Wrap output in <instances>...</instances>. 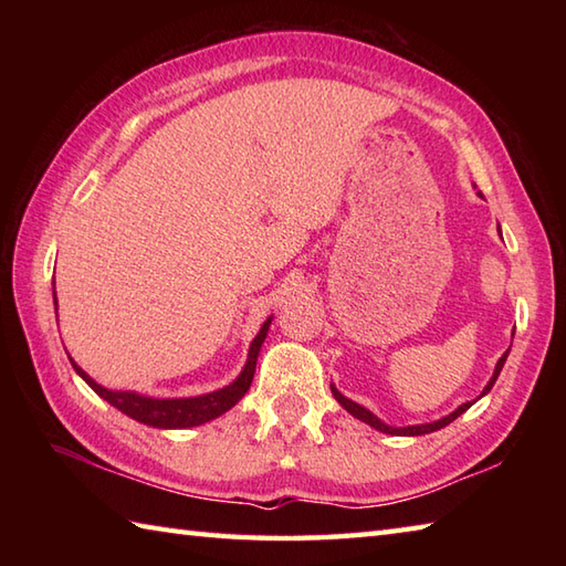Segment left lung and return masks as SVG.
Returning <instances> with one entry per match:
<instances>
[{"label":"left lung","mask_w":566,"mask_h":566,"mask_svg":"<svg viewBox=\"0 0 566 566\" xmlns=\"http://www.w3.org/2000/svg\"><path fill=\"white\" fill-rule=\"evenodd\" d=\"M479 197H484L482 191H476ZM501 235V233H499ZM509 353H511V347L506 353H503L501 357H499V363H496V367H494V375H491V379H489V384L484 387V391L476 396L474 401H467V403H462V406H457L454 411L450 413V416H442L440 420H432V423H420V426H406V428H396V426H387L384 423L381 418H377L375 413L369 411V408H365V406H359V403H355L353 399H347V396H343L338 389H335V384H331V391H333V396H335V401H338L347 413L350 416H355L357 420H363V423H367V426H371L375 430H379V432H387V436H403V438H416V436H428V432H436V430H440V428H444V426H450L454 418H460L467 408H472L479 399H482V396H486L489 391H491V387H494L496 384V379H499V375H501V369H503V363H506V357H509Z\"/></svg>","instance_id":"left-lung-1"}]
</instances>
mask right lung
Wrapping results in <instances>:
<instances>
[{
  "label": "right lung",
  "mask_w": 566,
  "mask_h": 566,
  "mask_svg": "<svg viewBox=\"0 0 566 566\" xmlns=\"http://www.w3.org/2000/svg\"><path fill=\"white\" fill-rule=\"evenodd\" d=\"M55 284V282H53ZM53 304L57 311V298H55V286H53ZM272 316L262 323L260 333L252 338L245 367L240 369V375L228 384L223 389H216L201 396H185V399H155V396H143L138 391H118V389H106L99 381H94L87 371H84L75 359L70 355V363L75 367L77 375L90 384L94 394H99L106 403H112L118 411L126 413L128 418L138 420L143 426L150 428H163V430H172V428H195L201 423H209V420L223 416L228 408H233L240 399H243L245 391L250 389L252 377H255V365H258V355L260 347L268 338Z\"/></svg>",
  "instance_id": "add662e5"
}]
</instances>
